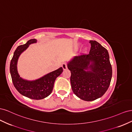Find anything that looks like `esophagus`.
Listing matches in <instances>:
<instances>
[{
  "mask_svg": "<svg viewBox=\"0 0 132 132\" xmlns=\"http://www.w3.org/2000/svg\"><path fill=\"white\" fill-rule=\"evenodd\" d=\"M62 67V68H63V70H66V69H67V68H68V65H67V63H63Z\"/></svg>",
  "mask_w": 132,
  "mask_h": 132,
  "instance_id": "1",
  "label": "esophagus"
}]
</instances>
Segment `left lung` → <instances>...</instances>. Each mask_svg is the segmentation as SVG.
<instances>
[{
  "label": "left lung",
  "mask_w": 132,
  "mask_h": 132,
  "mask_svg": "<svg viewBox=\"0 0 132 132\" xmlns=\"http://www.w3.org/2000/svg\"><path fill=\"white\" fill-rule=\"evenodd\" d=\"M90 43L89 54L76 56L68 64L73 93L86 101L102 96L109 89L112 75L107 50L97 41L91 40ZM90 61L92 62L91 65ZM89 68L90 71H85Z\"/></svg>",
  "instance_id": "8db88e82"
}]
</instances>
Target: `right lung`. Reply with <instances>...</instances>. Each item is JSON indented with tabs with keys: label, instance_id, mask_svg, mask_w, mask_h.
<instances>
[{
	"label": "right lung",
	"instance_id": "right-lung-1",
	"mask_svg": "<svg viewBox=\"0 0 132 132\" xmlns=\"http://www.w3.org/2000/svg\"><path fill=\"white\" fill-rule=\"evenodd\" d=\"M36 42V39H31L25 45L17 47L11 60L10 71L13 84L19 93L31 99L41 100L51 94L55 79L62 74L63 70L61 67L35 81H27L20 77L17 70V62L20 55L29 45Z\"/></svg>",
	"mask_w": 132,
	"mask_h": 132
}]
</instances>
